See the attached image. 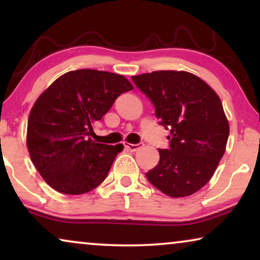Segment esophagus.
<instances>
[{
  "label": "esophagus",
  "mask_w": 260,
  "mask_h": 260,
  "mask_svg": "<svg viewBox=\"0 0 260 260\" xmlns=\"http://www.w3.org/2000/svg\"><path fill=\"white\" fill-rule=\"evenodd\" d=\"M124 145H125V148H126V149H129L130 151H137L138 149H141L142 147H143V143H137V144L125 143Z\"/></svg>",
  "instance_id": "1"
}]
</instances>
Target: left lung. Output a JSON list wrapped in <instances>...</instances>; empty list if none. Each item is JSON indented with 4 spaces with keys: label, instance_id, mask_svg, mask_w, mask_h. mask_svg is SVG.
<instances>
[{
    "label": "left lung",
    "instance_id": "obj_1",
    "mask_svg": "<svg viewBox=\"0 0 260 260\" xmlns=\"http://www.w3.org/2000/svg\"><path fill=\"white\" fill-rule=\"evenodd\" d=\"M135 85L155 106L158 124L170 131L168 149L145 174L152 186L172 198L197 193L212 179L230 135L219 95L184 71H155L134 76Z\"/></svg>",
    "mask_w": 260,
    "mask_h": 260
}]
</instances>
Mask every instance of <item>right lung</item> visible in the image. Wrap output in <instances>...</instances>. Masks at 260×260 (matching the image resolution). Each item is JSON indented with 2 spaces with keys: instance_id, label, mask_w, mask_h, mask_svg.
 <instances>
[{
  "instance_id": "obj_1",
  "label": "right lung",
  "mask_w": 260,
  "mask_h": 260,
  "mask_svg": "<svg viewBox=\"0 0 260 260\" xmlns=\"http://www.w3.org/2000/svg\"><path fill=\"white\" fill-rule=\"evenodd\" d=\"M133 88L120 74L77 70L42 92L28 118L27 148L35 168L53 189L79 195L105 180L123 144L95 143L90 138L92 125Z\"/></svg>"
}]
</instances>
